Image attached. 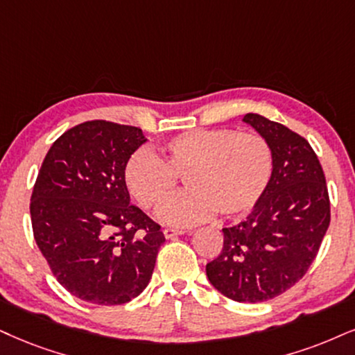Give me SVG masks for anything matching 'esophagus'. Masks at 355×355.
I'll return each instance as SVG.
<instances>
[{
  "instance_id": "esophagus-1",
  "label": "esophagus",
  "mask_w": 355,
  "mask_h": 355,
  "mask_svg": "<svg viewBox=\"0 0 355 355\" xmlns=\"http://www.w3.org/2000/svg\"><path fill=\"white\" fill-rule=\"evenodd\" d=\"M184 232L186 230H182V229H173V227H166V229L163 230V234H164L166 239H174V237H178V235H182Z\"/></svg>"
}]
</instances>
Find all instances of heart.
<instances>
[{
    "instance_id": "1",
    "label": "heart",
    "mask_w": 355,
    "mask_h": 355,
    "mask_svg": "<svg viewBox=\"0 0 355 355\" xmlns=\"http://www.w3.org/2000/svg\"><path fill=\"white\" fill-rule=\"evenodd\" d=\"M273 150L255 131L189 130L155 153L138 150L125 164V184L144 209L161 202L186 177L188 191L156 209L163 224H199L218 211L224 217L248 212L260 202L273 176Z\"/></svg>"
}]
</instances>
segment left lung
Wrapping results in <instances>:
<instances>
[{"label":"left lung","mask_w":355,"mask_h":355,"mask_svg":"<svg viewBox=\"0 0 355 355\" xmlns=\"http://www.w3.org/2000/svg\"><path fill=\"white\" fill-rule=\"evenodd\" d=\"M243 121L273 150L268 189L247 218L222 229L220 255L205 266L217 291L239 303H260L298 283L318 255L331 220L326 178L303 137L258 113Z\"/></svg>","instance_id":"left-lung-1"}]
</instances>
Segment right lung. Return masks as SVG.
Returning a JSON list of instances; mask_svg holds the SVG:
<instances>
[{
  "label": "right lung",
  "instance_id": "1",
  "mask_svg": "<svg viewBox=\"0 0 355 355\" xmlns=\"http://www.w3.org/2000/svg\"><path fill=\"white\" fill-rule=\"evenodd\" d=\"M146 141L137 126L85 121L55 139L39 169L34 239L57 282L87 303H128L151 279L164 234L130 204L123 176Z\"/></svg>",
  "mask_w": 355,
  "mask_h": 355
}]
</instances>
